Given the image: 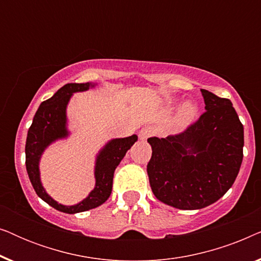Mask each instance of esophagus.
Segmentation results:
<instances>
[{
  "label": "esophagus",
  "instance_id": "1",
  "mask_svg": "<svg viewBox=\"0 0 261 261\" xmlns=\"http://www.w3.org/2000/svg\"><path fill=\"white\" fill-rule=\"evenodd\" d=\"M153 134V129L151 127H144L139 130V139L142 141L147 140V139Z\"/></svg>",
  "mask_w": 261,
  "mask_h": 261
}]
</instances>
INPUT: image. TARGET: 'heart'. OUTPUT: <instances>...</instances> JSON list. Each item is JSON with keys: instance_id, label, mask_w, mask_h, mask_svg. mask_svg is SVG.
Instances as JSON below:
<instances>
[{"instance_id": "1", "label": "heart", "mask_w": 261, "mask_h": 261, "mask_svg": "<svg viewBox=\"0 0 261 261\" xmlns=\"http://www.w3.org/2000/svg\"><path fill=\"white\" fill-rule=\"evenodd\" d=\"M178 103L177 98H171L169 99V105L174 106ZM196 115H197V107L192 102H185L183 106L179 108L177 115V122L179 126L185 127L188 124H190L192 121L195 120Z\"/></svg>"}]
</instances>
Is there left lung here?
<instances>
[{
	"instance_id": "1",
	"label": "left lung",
	"mask_w": 261,
	"mask_h": 261,
	"mask_svg": "<svg viewBox=\"0 0 261 261\" xmlns=\"http://www.w3.org/2000/svg\"><path fill=\"white\" fill-rule=\"evenodd\" d=\"M205 113L178 135L152 137L147 174L160 202L181 210L205 208L234 184L242 163L244 126L229 99L201 89Z\"/></svg>"
}]
</instances>
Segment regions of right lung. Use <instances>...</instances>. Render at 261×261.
Returning <instances> with one entry per match:
<instances>
[{
	"instance_id": "1",
	"label": "right lung",
	"mask_w": 261,
	"mask_h": 261,
	"mask_svg": "<svg viewBox=\"0 0 261 261\" xmlns=\"http://www.w3.org/2000/svg\"><path fill=\"white\" fill-rule=\"evenodd\" d=\"M97 83H67L59 89L51 98L46 99L35 113L33 122L27 133L26 140V169L28 177L35 192L42 201L53 208L66 214H77L94 209L103 204L109 198L113 189V178L128 149L138 140V135L127 138L112 139L96 154L95 160V187L80 203L64 205L55 201L41 183L40 159L45 149L58 140L70 137L67 128V105L74 92H83L95 88Z\"/></svg>"
}]
</instances>
